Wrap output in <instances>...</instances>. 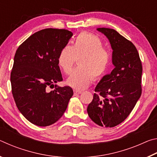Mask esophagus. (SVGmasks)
I'll return each instance as SVG.
<instances>
[{
	"label": "esophagus",
	"mask_w": 157,
	"mask_h": 157,
	"mask_svg": "<svg viewBox=\"0 0 157 157\" xmlns=\"http://www.w3.org/2000/svg\"><path fill=\"white\" fill-rule=\"evenodd\" d=\"M73 92H74V95H79V94H82V91H78V90H73Z\"/></svg>",
	"instance_id": "obj_1"
}]
</instances>
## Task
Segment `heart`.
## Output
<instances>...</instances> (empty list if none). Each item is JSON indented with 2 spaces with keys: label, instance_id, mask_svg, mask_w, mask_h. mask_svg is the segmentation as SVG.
Listing matches in <instances>:
<instances>
[{
  "label": "heart",
  "instance_id": "obj_1",
  "mask_svg": "<svg viewBox=\"0 0 157 157\" xmlns=\"http://www.w3.org/2000/svg\"><path fill=\"white\" fill-rule=\"evenodd\" d=\"M98 36L83 33L74 39L72 45L61 50L57 59L58 65L65 74L71 73L77 58L79 66L73 71L66 84L77 90L87 88L93 80L105 75L110 63L111 56L104 48Z\"/></svg>",
  "mask_w": 157,
  "mask_h": 157
}]
</instances>
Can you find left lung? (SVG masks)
<instances>
[{"label":"left lung","instance_id":"left-lung-1","mask_svg":"<svg viewBox=\"0 0 157 157\" xmlns=\"http://www.w3.org/2000/svg\"><path fill=\"white\" fill-rule=\"evenodd\" d=\"M97 30L109 41L114 68L98 82L87 112L95 124L113 127L125 120L141 95L142 64L131 41L113 29Z\"/></svg>","mask_w":157,"mask_h":157}]
</instances>
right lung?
<instances>
[{"instance_id": "add662e5", "label": "right lung", "mask_w": 157, "mask_h": 157, "mask_svg": "<svg viewBox=\"0 0 157 157\" xmlns=\"http://www.w3.org/2000/svg\"><path fill=\"white\" fill-rule=\"evenodd\" d=\"M73 33L64 29L36 32L18 48L10 76L12 92L18 109L35 125L49 126L63 116L73 95L62 81L57 59ZM55 87L48 92V86Z\"/></svg>"}]
</instances>
